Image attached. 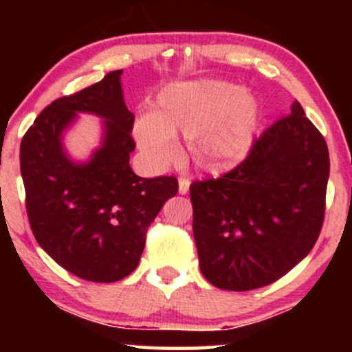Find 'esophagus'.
<instances>
[{
  "label": "esophagus",
  "instance_id": "34e87169",
  "mask_svg": "<svg viewBox=\"0 0 352 352\" xmlns=\"http://www.w3.org/2000/svg\"><path fill=\"white\" fill-rule=\"evenodd\" d=\"M188 187H190L188 179H185V177H180V179H179V192L182 193V195H185V193L188 192Z\"/></svg>",
  "mask_w": 352,
  "mask_h": 352
}]
</instances>
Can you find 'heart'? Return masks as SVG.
Here are the masks:
<instances>
[{
    "label": "heart",
    "mask_w": 352,
    "mask_h": 352,
    "mask_svg": "<svg viewBox=\"0 0 352 352\" xmlns=\"http://www.w3.org/2000/svg\"><path fill=\"white\" fill-rule=\"evenodd\" d=\"M258 125V106L240 86L218 80L180 82L157 96L148 116L134 125L140 151L153 167L175 157V137L185 135L192 162L223 172L243 160Z\"/></svg>",
    "instance_id": "1"
}]
</instances>
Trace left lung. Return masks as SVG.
Listing matches in <instances>:
<instances>
[{
    "instance_id": "left-lung-1",
    "label": "left lung",
    "mask_w": 352,
    "mask_h": 352,
    "mask_svg": "<svg viewBox=\"0 0 352 352\" xmlns=\"http://www.w3.org/2000/svg\"><path fill=\"white\" fill-rule=\"evenodd\" d=\"M328 177L324 137L294 100L243 162L190 185L204 276L228 292L263 288L285 276L321 233Z\"/></svg>"
}]
</instances>
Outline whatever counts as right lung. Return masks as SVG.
I'll return each mask as SVG.
<instances>
[{
	"mask_svg": "<svg viewBox=\"0 0 352 352\" xmlns=\"http://www.w3.org/2000/svg\"><path fill=\"white\" fill-rule=\"evenodd\" d=\"M122 69L82 91L52 100L24 134L19 162L30 227L39 246L64 270L94 283H114L140 261L148 225L179 190L175 177L132 172L134 114L125 107ZM76 111L107 119L103 147L74 164L60 137Z\"/></svg>",
	"mask_w": 352,
	"mask_h": 352,
	"instance_id": "add662e5",
	"label": "right lung"
}]
</instances>
